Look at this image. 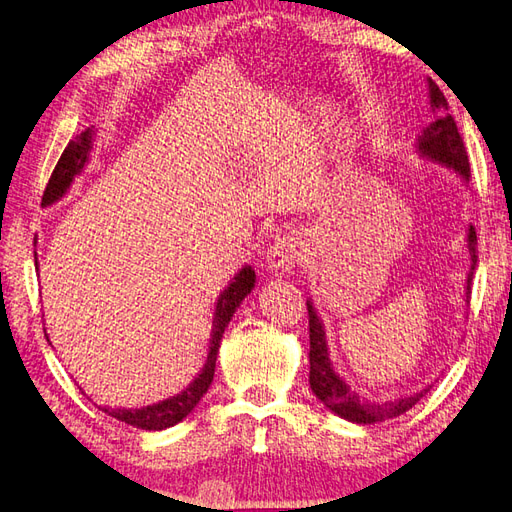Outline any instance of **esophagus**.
<instances>
[{
	"mask_svg": "<svg viewBox=\"0 0 512 512\" xmlns=\"http://www.w3.org/2000/svg\"><path fill=\"white\" fill-rule=\"evenodd\" d=\"M300 259H303V242L294 238V235H283L268 251V266L272 270L287 272L300 264Z\"/></svg>",
	"mask_w": 512,
	"mask_h": 512,
	"instance_id": "esophagus-1",
	"label": "esophagus"
}]
</instances>
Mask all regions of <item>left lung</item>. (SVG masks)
Here are the masks:
<instances>
[{
    "label": "left lung",
    "mask_w": 512,
    "mask_h": 512,
    "mask_svg": "<svg viewBox=\"0 0 512 512\" xmlns=\"http://www.w3.org/2000/svg\"><path fill=\"white\" fill-rule=\"evenodd\" d=\"M428 90H430V108L432 112L439 114V119L432 121L424 129V134L419 136V151L432 157L435 162L454 168L463 179H469L471 173H469L465 142L461 134H458V127L448 112V99L443 97L439 86L432 80H428ZM467 246L471 255V270L467 274V292H465L467 303H469L471 279H474V270L478 261V238H476L474 227H469ZM307 311H309V342H311L309 385H311V391L318 396V400L329 406V409L339 417H344L348 422H355V424L385 422V419L398 417L409 409H413V406L419 402V398H424L430 391V389H424L419 393H413L409 398H398V400H387V402L361 400L357 393L350 391V387L335 374L333 365L329 361V350H326L322 322L318 320L311 303H307Z\"/></svg>",
    "instance_id": "left-lung-1"
}]
</instances>
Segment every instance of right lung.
<instances>
[{"label": "right lung", "mask_w": 512, "mask_h": 512, "mask_svg": "<svg viewBox=\"0 0 512 512\" xmlns=\"http://www.w3.org/2000/svg\"><path fill=\"white\" fill-rule=\"evenodd\" d=\"M90 138H93L90 136V131H84L80 138L71 140L67 144V149L62 151L54 173H51L47 188L43 192V205L58 201L71 186L73 177L84 168L88 160V151H90ZM34 261H36V253H34ZM253 285H255V270L251 266H244L238 274H235V279L231 281L227 290L220 294L216 313H214V329H212V339H209L207 361L203 365L201 374L196 376L186 389L173 398L162 400L151 406H142V409H110V406H101V411L116 417L119 422H125L129 426H136L142 430H164L181 422V419L186 417L196 404H199L209 385H212L222 333H225L227 324L231 322L233 313L240 307L244 296L251 294Z\"/></svg>", "instance_id": "right-lung-1"}]
</instances>
